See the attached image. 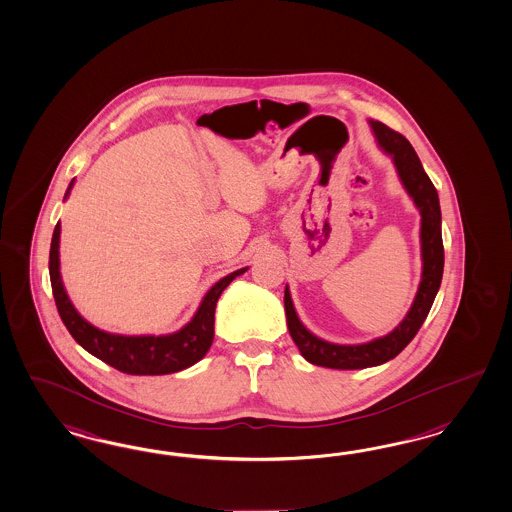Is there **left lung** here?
I'll use <instances>...</instances> for the list:
<instances>
[{"label":"left lung","instance_id":"obj_1","mask_svg":"<svg viewBox=\"0 0 512 512\" xmlns=\"http://www.w3.org/2000/svg\"><path fill=\"white\" fill-rule=\"evenodd\" d=\"M373 137L379 148L392 157V163L400 176L407 195L413 199L420 212V255H422V276L419 291L402 323L387 336L375 338L358 345H340L321 340L311 334L296 315L289 285L285 287V315L291 338L296 343L300 355L315 366L332 368V370H362L385 364L398 357L407 343L419 332L424 319L428 317L439 291L443 278V238H441V208L439 195L432 180L422 169L419 155L413 150L411 142L381 122L370 120Z\"/></svg>","mask_w":512,"mask_h":512}]
</instances>
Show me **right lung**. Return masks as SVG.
Listing matches in <instances>:
<instances>
[{"label": "right lung", "instance_id": "right-lung-1", "mask_svg": "<svg viewBox=\"0 0 512 512\" xmlns=\"http://www.w3.org/2000/svg\"><path fill=\"white\" fill-rule=\"evenodd\" d=\"M75 180L67 187L63 199L69 197ZM60 223L56 225L50 244V283L52 295L60 311L63 325L69 334L82 345L90 355L107 362L112 368L129 375H165V373L182 372L189 366L197 364L210 349L214 341V317L216 304L221 293L234 278L242 276L246 268L234 270L229 276L219 279L216 285L202 298L201 306L193 319L184 328L163 336H124L110 334L90 325L73 306L67 291L63 287L60 274Z\"/></svg>", "mask_w": 512, "mask_h": 512}]
</instances>
